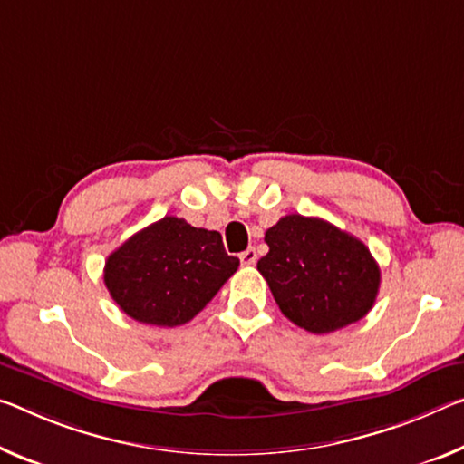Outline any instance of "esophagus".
Masks as SVG:
<instances>
[{
    "instance_id": "obj_1",
    "label": "esophagus",
    "mask_w": 464,
    "mask_h": 464,
    "mask_svg": "<svg viewBox=\"0 0 464 464\" xmlns=\"http://www.w3.org/2000/svg\"><path fill=\"white\" fill-rule=\"evenodd\" d=\"M239 260L244 266H252V264H256V260H258V254H256V249H246V252L239 254Z\"/></svg>"
}]
</instances>
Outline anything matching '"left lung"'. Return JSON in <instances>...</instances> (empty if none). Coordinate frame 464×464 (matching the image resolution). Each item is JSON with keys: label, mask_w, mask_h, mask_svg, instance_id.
Returning <instances> with one entry per match:
<instances>
[{"label": "left lung", "mask_w": 464, "mask_h": 464, "mask_svg": "<svg viewBox=\"0 0 464 464\" xmlns=\"http://www.w3.org/2000/svg\"><path fill=\"white\" fill-rule=\"evenodd\" d=\"M258 260L276 305L293 324L314 334L362 320L380 289V266L347 231L315 217L286 215L264 235Z\"/></svg>", "instance_id": "8db88e82"}]
</instances>
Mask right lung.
<instances>
[{
  "instance_id": "right-lung-1",
  "label": "right lung",
  "mask_w": 464,
  "mask_h": 464,
  "mask_svg": "<svg viewBox=\"0 0 464 464\" xmlns=\"http://www.w3.org/2000/svg\"><path fill=\"white\" fill-rule=\"evenodd\" d=\"M237 266L218 231L165 217L123 241L107 258L102 278L130 318L173 328L202 312Z\"/></svg>"
}]
</instances>
